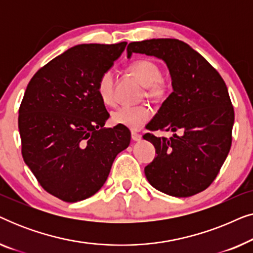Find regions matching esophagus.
Segmentation results:
<instances>
[{"instance_id":"esophagus-1","label":"esophagus","mask_w":253,"mask_h":253,"mask_svg":"<svg viewBox=\"0 0 253 253\" xmlns=\"http://www.w3.org/2000/svg\"><path fill=\"white\" fill-rule=\"evenodd\" d=\"M131 138H132V140H134V141H139L141 139V134L132 131V132H131Z\"/></svg>"}]
</instances>
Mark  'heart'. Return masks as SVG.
Here are the masks:
<instances>
[{"label": "heart", "instance_id": "1", "mask_svg": "<svg viewBox=\"0 0 253 253\" xmlns=\"http://www.w3.org/2000/svg\"><path fill=\"white\" fill-rule=\"evenodd\" d=\"M127 70L136 77L141 85L146 87V96L153 101H160L168 92V85L161 78L160 68L153 61L138 60L129 65ZM99 98L105 105H112L115 101L114 93V74L107 70L100 76L96 86ZM151 109L147 106L140 105L134 107H120L112 113L113 123L129 129L137 130L151 119Z\"/></svg>", "mask_w": 253, "mask_h": 253}]
</instances>
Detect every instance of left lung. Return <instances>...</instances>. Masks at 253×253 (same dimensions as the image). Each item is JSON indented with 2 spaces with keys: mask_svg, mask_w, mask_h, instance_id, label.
<instances>
[{
  "mask_svg": "<svg viewBox=\"0 0 253 253\" xmlns=\"http://www.w3.org/2000/svg\"><path fill=\"white\" fill-rule=\"evenodd\" d=\"M132 53L167 64L172 92L147 124L151 131H171L170 138L144 134L158 155L145 167L150 184L172 197L204 191L219 174L231 146L234 108L226 83L188 43L177 39L131 42Z\"/></svg>",
  "mask_w": 253,
  "mask_h": 253,
  "instance_id": "obj_1",
  "label": "left lung"
}]
</instances>
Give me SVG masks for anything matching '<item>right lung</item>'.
I'll return each mask as SVG.
<instances>
[{"label": "right lung", "instance_id": "1", "mask_svg": "<svg viewBox=\"0 0 253 253\" xmlns=\"http://www.w3.org/2000/svg\"><path fill=\"white\" fill-rule=\"evenodd\" d=\"M126 42L78 44L40 69L19 108L23 159L48 193L68 203L99 191L116 155L129 146L126 126L109 119L96 86Z\"/></svg>", "mask_w": 253, "mask_h": 253}]
</instances>
